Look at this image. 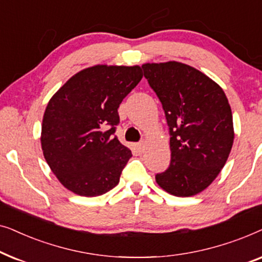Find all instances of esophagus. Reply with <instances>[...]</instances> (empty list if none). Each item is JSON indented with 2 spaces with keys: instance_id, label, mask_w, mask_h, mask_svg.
Wrapping results in <instances>:
<instances>
[{
  "instance_id": "1",
  "label": "esophagus",
  "mask_w": 262,
  "mask_h": 262,
  "mask_svg": "<svg viewBox=\"0 0 262 262\" xmlns=\"http://www.w3.org/2000/svg\"><path fill=\"white\" fill-rule=\"evenodd\" d=\"M137 146H138V149L141 150V151H143V150H144V142H139Z\"/></svg>"
}]
</instances>
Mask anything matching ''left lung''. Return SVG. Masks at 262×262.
<instances>
[{
    "label": "left lung",
    "mask_w": 262,
    "mask_h": 262,
    "mask_svg": "<svg viewBox=\"0 0 262 262\" xmlns=\"http://www.w3.org/2000/svg\"><path fill=\"white\" fill-rule=\"evenodd\" d=\"M144 77L162 103L170 136V163L155 175L175 196L198 194L227 162L234 142L232 114L223 89L179 62L143 64Z\"/></svg>",
    "instance_id": "1"
}]
</instances>
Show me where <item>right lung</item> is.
<instances>
[{"label": "right lung", "instance_id": "right-lung-1", "mask_svg": "<svg viewBox=\"0 0 262 262\" xmlns=\"http://www.w3.org/2000/svg\"><path fill=\"white\" fill-rule=\"evenodd\" d=\"M141 68L95 66L74 75L46 106L41 149L60 184L82 196L116 187L131 150L116 135L118 108L142 80Z\"/></svg>", "mask_w": 262, "mask_h": 262}]
</instances>
